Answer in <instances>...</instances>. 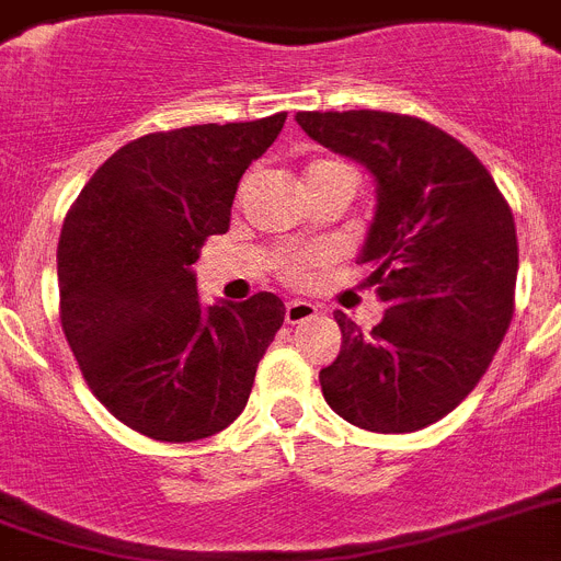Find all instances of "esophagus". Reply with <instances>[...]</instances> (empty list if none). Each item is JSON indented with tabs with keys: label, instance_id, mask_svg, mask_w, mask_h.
<instances>
[{
	"label": "esophagus",
	"instance_id": "1",
	"mask_svg": "<svg viewBox=\"0 0 561 561\" xmlns=\"http://www.w3.org/2000/svg\"><path fill=\"white\" fill-rule=\"evenodd\" d=\"M318 314V306L309 304V300H289L286 304V323H304V320H312Z\"/></svg>",
	"mask_w": 561,
	"mask_h": 561
}]
</instances>
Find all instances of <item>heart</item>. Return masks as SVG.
I'll list each match as a JSON object with an SVG mask.
<instances>
[{
  "mask_svg": "<svg viewBox=\"0 0 561 561\" xmlns=\"http://www.w3.org/2000/svg\"><path fill=\"white\" fill-rule=\"evenodd\" d=\"M337 170L354 172L352 167H348L346 161H340V158H314L312 164L306 167V181H314L320 179V175H327V172ZM312 263L314 261L309 255H295V252H289V255L280 257V272H284V277H289V280H300V277H306V272L312 270Z\"/></svg>",
  "mask_w": 561,
  "mask_h": 561,
  "instance_id": "obj_1",
  "label": "heart"
}]
</instances>
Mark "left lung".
Instances as JSON below:
<instances>
[{
  "mask_svg": "<svg viewBox=\"0 0 561 561\" xmlns=\"http://www.w3.org/2000/svg\"><path fill=\"white\" fill-rule=\"evenodd\" d=\"M295 122L377 179L360 263L386 314L363 332L334 312L343 346L320 368V389L357 428H425L471 394L508 332L519 270L514 213L480 158L423 118L346 110Z\"/></svg>",
  "mask_w": 561,
  "mask_h": 561,
  "instance_id": "8db88e82",
  "label": "left lung"
}]
</instances>
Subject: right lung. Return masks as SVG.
<instances>
[{
    "mask_svg": "<svg viewBox=\"0 0 561 561\" xmlns=\"http://www.w3.org/2000/svg\"><path fill=\"white\" fill-rule=\"evenodd\" d=\"M286 113L124 144L84 184L59 238V318L95 400L161 443H195L243 411L284 300L204 306L193 266L229 229L238 181Z\"/></svg>",
    "mask_w": 561,
    "mask_h": 561,
    "instance_id": "add662e5",
    "label": "right lung"
}]
</instances>
